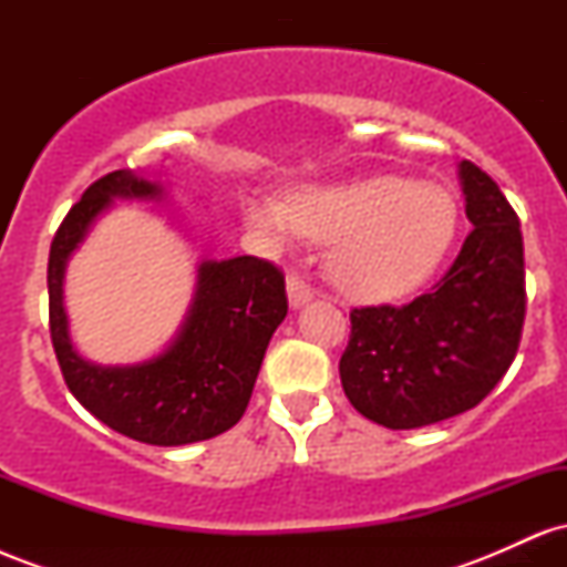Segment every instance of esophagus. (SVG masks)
I'll return each instance as SVG.
<instances>
[{"instance_id":"1","label":"esophagus","mask_w":567,"mask_h":567,"mask_svg":"<svg viewBox=\"0 0 567 567\" xmlns=\"http://www.w3.org/2000/svg\"><path fill=\"white\" fill-rule=\"evenodd\" d=\"M288 298H290V306L292 309H298V306H303L306 301H311L315 298V288H311L309 282L301 275H288Z\"/></svg>"}]
</instances>
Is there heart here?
I'll return each instance as SVG.
<instances>
[{"mask_svg": "<svg viewBox=\"0 0 567 567\" xmlns=\"http://www.w3.org/2000/svg\"><path fill=\"white\" fill-rule=\"evenodd\" d=\"M245 218L275 243L303 234L333 243L328 269L351 298L386 301L434 275L451 250L458 213L445 188L400 175L301 186L290 202L245 199Z\"/></svg>", "mask_w": 567, "mask_h": 567, "instance_id": "heart-1", "label": "heart"}]
</instances>
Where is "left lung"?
<instances>
[{
  "mask_svg": "<svg viewBox=\"0 0 567 567\" xmlns=\"http://www.w3.org/2000/svg\"><path fill=\"white\" fill-rule=\"evenodd\" d=\"M466 234L451 269L410 303L351 309L341 383L362 415L419 429L466 413L514 362L525 322L519 218L491 175L461 162Z\"/></svg>",
  "mask_w": 567,
  "mask_h": 567,
  "instance_id": "left-lung-1",
  "label": "left lung"
}]
</instances>
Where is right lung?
<instances>
[{
  "instance_id": "right-lung-1",
  "label": "right lung",
  "mask_w": 567,
  "mask_h": 567,
  "mask_svg": "<svg viewBox=\"0 0 567 567\" xmlns=\"http://www.w3.org/2000/svg\"><path fill=\"white\" fill-rule=\"evenodd\" d=\"M162 186L130 171L90 184L58 226L48 261L50 338L69 392L97 421L146 445H188L243 419L266 347L288 315L285 275L271 261L239 256L199 266L197 292L175 341L141 365L101 368L71 347L63 269L97 213L114 197H159Z\"/></svg>"
}]
</instances>
